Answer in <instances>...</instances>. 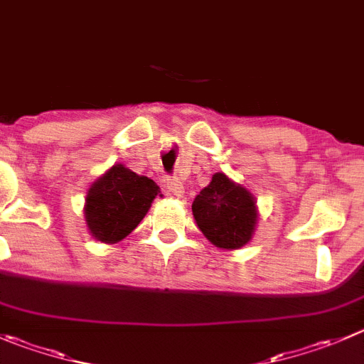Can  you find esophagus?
<instances>
[{"mask_svg":"<svg viewBox=\"0 0 364 364\" xmlns=\"http://www.w3.org/2000/svg\"><path fill=\"white\" fill-rule=\"evenodd\" d=\"M167 188H168V192H171L172 196H176V197H183V193H185V186H183V183L179 181L178 178L168 179Z\"/></svg>","mask_w":364,"mask_h":364,"instance_id":"obj_1","label":"esophagus"}]
</instances>
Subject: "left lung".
I'll return each mask as SVG.
<instances>
[{
    "label": "left lung",
    "instance_id": "left-lung-1",
    "mask_svg": "<svg viewBox=\"0 0 364 364\" xmlns=\"http://www.w3.org/2000/svg\"><path fill=\"white\" fill-rule=\"evenodd\" d=\"M193 218L203 235L220 249H240L256 229L257 208L252 193L217 172L192 203Z\"/></svg>",
    "mask_w": 364,
    "mask_h": 364
}]
</instances>
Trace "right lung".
<instances>
[{"instance_id":"right-lung-1","label":"right lung","mask_w":364,"mask_h":364,"mask_svg":"<svg viewBox=\"0 0 364 364\" xmlns=\"http://www.w3.org/2000/svg\"><path fill=\"white\" fill-rule=\"evenodd\" d=\"M158 193L160 188L153 179L135 174L121 164L114 165L87 192L88 231L103 243L121 242L142 222Z\"/></svg>"}]
</instances>
